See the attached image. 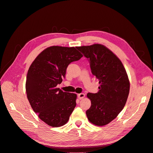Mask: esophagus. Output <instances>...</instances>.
I'll return each instance as SVG.
<instances>
[{
  "mask_svg": "<svg viewBox=\"0 0 153 153\" xmlns=\"http://www.w3.org/2000/svg\"><path fill=\"white\" fill-rule=\"evenodd\" d=\"M78 99H80V100H82V99H83L85 97V94H84V93H80V94H78Z\"/></svg>",
  "mask_w": 153,
  "mask_h": 153,
  "instance_id": "obj_1",
  "label": "esophagus"
}]
</instances>
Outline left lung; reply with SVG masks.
Here are the masks:
<instances>
[{"label": "left lung", "instance_id": "obj_1", "mask_svg": "<svg viewBox=\"0 0 153 153\" xmlns=\"http://www.w3.org/2000/svg\"><path fill=\"white\" fill-rule=\"evenodd\" d=\"M76 48L87 58L92 74L99 80V91L89 92L91 106L86 111L89 121L102 126L121 112L129 92V82L123 64L112 51L100 44Z\"/></svg>", "mask_w": 153, "mask_h": 153}]
</instances>
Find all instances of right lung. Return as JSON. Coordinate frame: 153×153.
<instances>
[{"label": "right lung", "instance_id": "add662e5", "mask_svg": "<svg viewBox=\"0 0 153 153\" xmlns=\"http://www.w3.org/2000/svg\"><path fill=\"white\" fill-rule=\"evenodd\" d=\"M82 56L75 47L52 46L41 52L29 69L27 98L34 112L50 126L65 124L76 106V94L63 92L57 85L65 77L69 64Z\"/></svg>", "mask_w": 153, "mask_h": 153}]
</instances>
